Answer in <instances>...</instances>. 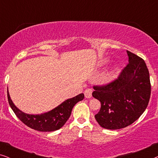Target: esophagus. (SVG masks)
Here are the masks:
<instances>
[{
	"mask_svg": "<svg viewBox=\"0 0 158 158\" xmlns=\"http://www.w3.org/2000/svg\"><path fill=\"white\" fill-rule=\"evenodd\" d=\"M84 95H85V97L87 98V99H89L92 97V90L91 89H86L84 92Z\"/></svg>",
	"mask_w": 158,
	"mask_h": 158,
	"instance_id": "1",
	"label": "esophagus"
}]
</instances>
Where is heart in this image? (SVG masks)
I'll use <instances>...</instances> for the list:
<instances>
[{"instance_id":"heart-1","label":"heart","mask_w":158,"mask_h":158,"mask_svg":"<svg viewBox=\"0 0 158 158\" xmlns=\"http://www.w3.org/2000/svg\"><path fill=\"white\" fill-rule=\"evenodd\" d=\"M107 62V60H103L102 61V64H106V63ZM117 73H118V68H115V69H114V75L115 74H117Z\"/></svg>"}]
</instances>
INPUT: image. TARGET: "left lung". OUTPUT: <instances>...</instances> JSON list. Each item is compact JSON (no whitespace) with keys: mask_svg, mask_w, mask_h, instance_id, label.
<instances>
[{"mask_svg":"<svg viewBox=\"0 0 158 158\" xmlns=\"http://www.w3.org/2000/svg\"><path fill=\"white\" fill-rule=\"evenodd\" d=\"M128 64L118 78L94 85L92 96L101 102L95 119L102 128L117 130L136 121L145 111L151 94L149 73L144 60L127 51Z\"/></svg>","mask_w":158,"mask_h":158,"instance_id":"obj_1","label":"left lung"}]
</instances>
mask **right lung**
Returning a JSON list of instances; mask_svg holds the SVG:
<instances>
[{"label":"right lung","mask_w":158,"mask_h":158,"mask_svg":"<svg viewBox=\"0 0 158 158\" xmlns=\"http://www.w3.org/2000/svg\"><path fill=\"white\" fill-rule=\"evenodd\" d=\"M7 96L9 105L16 117L26 126L34 130L43 132L54 131L61 128L69 119L73 106L84 98V94H81L76 97L67 99L60 105L46 113L29 114L22 112L14 105L10 98L8 90Z\"/></svg>","instance_id":"right-lung-1"}]
</instances>
